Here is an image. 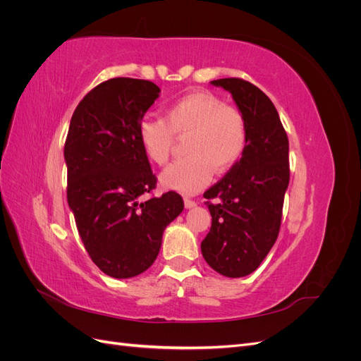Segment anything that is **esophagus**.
<instances>
[{
	"instance_id": "obj_1",
	"label": "esophagus",
	"mask_w": 361,
	"mask_h": 361,
	"mask_svg": "<svg viewBox=\"0 0 361 361\" xmlns=\"http://www.w3.org/2000/svg\"><path fill=\"white\" fill-rule=\"evenodd\" d=\"M183 204H185V207H187V209H191V207L195 206V202L191 200V199H185V200H183Z\"/></svg>"
}]
</instances>
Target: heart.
<instances>
[{"label": "heart", "instance_id": "obj_1", "mask_svg": "<svg viewBox=\"0 0 361 361\" xmlns=\"http://www.w3.org/2000/svg\"><path fill=\"white\" fill-rule=\"evenodd\" d=\"M176 137L185 140V158L161 173L162 187L194 194L218 174L231 170L247 146L244 116L209 92H194L162 108V118H141L138 143L149 161L162 166L169 161Z\"/></svg>", "mask_w": 361, "mask_h": 361}]
</instances>
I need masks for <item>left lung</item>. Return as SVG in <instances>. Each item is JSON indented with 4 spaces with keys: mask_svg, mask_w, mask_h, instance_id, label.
Listing matches in <instances>:
<instances>
[{
    "mask_svg": "<svg viewBox=\"0 0 361 361\" xmlns=\"http://www.w3.org/2000/svg\"><path fill=\"white\" fill-rule=\"evenodd\" d=\"M232 94L247 125L244 154L226 176L204 192L212 216L202 255L221 276L238 279L256 271L280 231L289 185V141L269 97L248 81H211Z\"/></svg>",
    "mask_w": 361,
    "mask_h": 361,
    "instance_id": "8db88e82",
    "label": "left lung"
}]
</instances>
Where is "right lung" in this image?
<instances>
[{
  "instance_id": "right-lung-1",
  "label": "right lung",
  "mask_w": 361,
  "mask_h": 361,
  "mask_svg": "<svg viewBox=\"0 0 361 361\" xmlns=\"http://www.w3.org/2000/svg\"><path fill=\"white\" fill-rule=\"evenodd\" d=\"M159 93L146 80L113 78L87 93L71 118L68 203L87 253L113 279L135 277L154 264L164 231L183 211L174 191L140 202L157 178L137 125Z\"/></svg>"
}]
</instances>
